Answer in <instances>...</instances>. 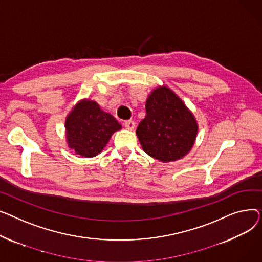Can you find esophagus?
Returning <instances> with one entry per match:
<instances>
[{"label":"esophagus","mask_w":262,"mask_h":262,"mask_svg":"<svg viewBox=\"0 0 262 262\" xmlns=\"http://www.w3.org/2000/svg\"><path fill=\"white\" fill-rule=\"evenodd\" d=\"M124 125L128 130H133L135 128V122L133 120H127L125 121Z\"/></svg>","instance_id":"34e87169"}]
</instances>
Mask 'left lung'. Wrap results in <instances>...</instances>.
Returning <instances> with one entry per match:
<instances>
[{"mask_svg":"<svg viewBox=\"0 0 262 262\" xmlns=\"http://www.w3.org/2000/svg\"><path fill=\"white\" fill-rule=\"evenodd\" d=\"M198 122L184 101L167 85L152 90L146 100V116L136 135L148 156L163 163L174 162L191 150Z\"/></svg>","mask_w":262,"mask_h":262,"instance_id":"obj_1","label":"left lung"}]
</instances>
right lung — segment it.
<instances>
[{
	"label": "right lung",
	"mask_w": 262,
	"mask_h": 262,
	"mask_svg": "<svg viewBox=\"0 0 262 262\" xmlns=\"http://www.w3.org/2000/svg\"><path fill=\"white\" fill-rule=\"evenodd\" d=\"M120 129L121 125L114 116L91 99L79 100L66 118L68 147L82 158L99 155L112 134Z\"/></svg>",
	"instance_id": "1"
}]
</instances>
